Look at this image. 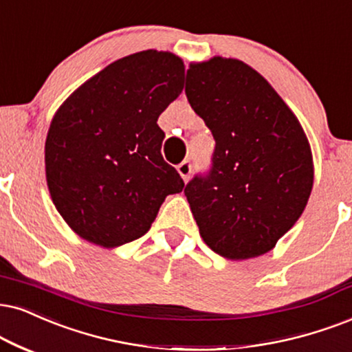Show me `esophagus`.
Segmentation results:
<instances>
[{
  "mask_svg": "<svg viewBox=\"0 0 352 352\" xmlns=\"http://www.w3.org/2000/svg\"><path fill=\"white\" fill-rule=\"evenodd\" d=\"M177 170H179V173L182 175V179H184L185 182H188L190 175H191V162L190 161H184L182 164H179V166H177Z\"/></svg>",
  "mask_w": 352,
  "mask_h": 352,
  "instance_id": "34e87169",
  "label": "esophagus"
}]
</instances>
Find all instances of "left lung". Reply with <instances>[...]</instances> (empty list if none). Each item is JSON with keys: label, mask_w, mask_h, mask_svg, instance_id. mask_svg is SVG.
Instances as JSON below:
<instances>
[{"label": "left lung", "mask_w": 352, "mask_h": 352, "mask_svg": "<svg viewBox=\"0 0 352 352\" xmlns=\"http://www.w3.org/2000/svg\"><path fill=\"white\" fill-rule=\"evenodd\" d=\"M185 94L211 130V167L185 185L208 247L230 260L270 252L299 219L314 185L299 120L255 69L216 56L186 69Z\"/></svg>", "instance_id": "1"}]
</instances>
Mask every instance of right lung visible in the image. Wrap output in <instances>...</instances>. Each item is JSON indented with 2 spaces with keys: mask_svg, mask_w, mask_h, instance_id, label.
<instances>
[{
  "mask_svg": "<svg viewBox=\"0 0 352 352\" xmlns=\"http://www.w3.org/2000/svg\"><path fill=\"white\" fill-rule=\"evenodd\" d=\"M184 61L146 50L113 61L58 109L45 141L47 184L79 237L112 248L148 232L184 180L164 161L157 118L184 89Z\"/></svg>",
  "mask_w": 352,
  "mask_h": 352,
  "instance_id": "add662e5",
  "label": "right lung"
}]
</instances>
